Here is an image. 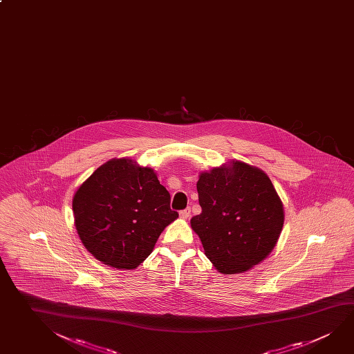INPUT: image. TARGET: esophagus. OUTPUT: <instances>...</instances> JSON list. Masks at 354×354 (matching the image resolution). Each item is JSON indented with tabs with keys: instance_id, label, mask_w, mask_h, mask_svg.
<instances>
[{
	"instance_id": "esophagus-1",
	"label": "esophagus",
	"mask_w": 354,
	"mask_h": 354,
	"mask_svg": "<svg viewBox=\"0 0 354 354\" xmlns=\"http://www.w3.org/2000/svg\"><path fill=\"white\" fill-rule=\"evenodd\" d=\"M190 214H192L190 207H186L184 210L180 211V217H181V218H189V217H190Z\"/></svg>"
}]
</instances>
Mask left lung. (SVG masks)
<instances>
[{
  "instance_id": "8db88e82",
  "label": "left lung",
  "mask_w": 354,
  "mask_h": 354,
  "mask_svg": "<svg viewBox=\"0 0 354 354\" xmlns=\"http://www.w3.org/2000/svg\"><path fill=\"white\" fill-rule=\"evenodd\" d=\"M196 187L201 212L190 223L218 272H245L272 251L283 207L263 171L234 162L203 173Z\"/></svg>"
}]
</instances>
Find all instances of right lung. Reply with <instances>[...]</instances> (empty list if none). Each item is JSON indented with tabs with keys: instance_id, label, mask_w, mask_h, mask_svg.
Wrapping results in <instances>:
<instances>
[{
	"instance_id": "add662e5",
	"label": "right lung",
	"mask_w": 354,
	"mask_h": 354,
	"mask_svg": "<svg viewBox=\"0 0 354 354\" xmlns=\"http://www.w3.org/2000/svg\"><path fill=\"white\" fill-rule=\"evenodd\" d=\"M75 229L83 245L108 266L137 268L153 251L162 230L179 214L153 169L129 159L103 164L73 198Z\"/></svg>"
}]
</instances>
